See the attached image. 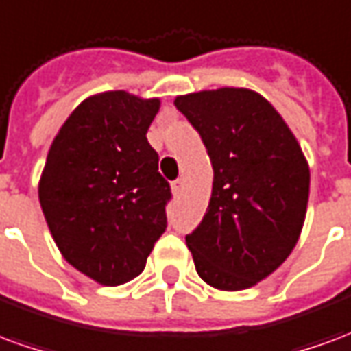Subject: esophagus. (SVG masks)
Segmentation results:
<instances>
[{"instance_id":"esophagus-1","label":"esophagus","mask_w":351,"mask_h":351,"mask_svg":"<svg viewBox=\"0 0 351 351\" xmlns=\"http://www.w3.org/2000/svg\"><path fill=\"white\" fill-rule=\"evenodd\" d=\"M171 188H173V193H175V195H180V193H182V190H184V180H182V178H176V180H173Z\"/></svg>"}]
</instances>
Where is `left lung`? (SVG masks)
Returning a JSON list of instances; mask_svg holds the SVG:
<instances>
[{
	"label": "left lung",
	"mask_w": 351,
	"mask_h": 351,
	"mask_svg": "<svg viewBox=\"0 0 351 351\" xmlns=\"http://www.w3.org/2000/svg\"><path fill=\"white\" fill-rule=\"evenodd\" d=\"M214 169L203 220L186 235L206 284L239 291L286 261L301 235L310 171L282 116L259 93L220 88L180 95Z\"/></svg>",
	"instance_id": "1"
}]
</instances>
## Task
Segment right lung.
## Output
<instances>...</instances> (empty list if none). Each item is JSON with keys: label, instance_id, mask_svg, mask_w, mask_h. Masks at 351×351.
<instances>
[{"label": "right lung", "instance_id": "1", "mask_svg": "<svg viewBox=\"0 0 351 351\" xmlns=\"http://www.w3.org/2000/svg\"><path fill=\"white\" fill-rule=\"evenodd\" d=\"M160 99L128 92L88 97L50 146L39 201L58 248L103 286L143 272L167 229L171 186L158 171L146 131Z\"/></svg>", "mask_w": 351, "mask_h": 351}]
</instances>
